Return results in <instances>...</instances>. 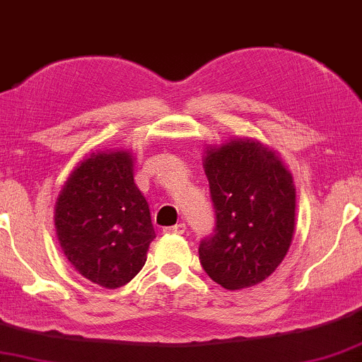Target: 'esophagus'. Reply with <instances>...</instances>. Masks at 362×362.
Masks as SVG:
<instances>
[{
  "instance_id": "34e87169",
  "label": "esophagus",
  "mask_w": 362,
  "mask_h": 362,
  "mask_svg": "<svg viewBox=\"0 0 362 362\" xmlns=\"http://www.w3.org/2000/svg\"><path fill=\"white\" fill-rule=\"evenodd\" d=\"M185 223H178L175 226H168V228L163 229V233L167 234H184L185 233Z\"/></svg>"
}]
</instances>
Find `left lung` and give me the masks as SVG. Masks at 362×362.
I'll use <instances>...</instances> for the list:
<instances>
[{"label":"left lung","mask_w":362,"mask_h":362,"mask_svg":"<svg viewBox=\"0 0 362 362\" xmlns=\"http://www.w3.org/2000/svg\"><path fill=\"white\" fill-rule=\"evenodd\" d=\"M216 228L199 246L204 272L226 290L258 285L288 252L295 229V187L280 158L252 139L207 150Z\"/></svg>","instance_id":"8db88e82"}]
</instances>
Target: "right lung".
I'll use <instances>...</instances> for the list:
<instances>
[{
  "label": "right lung",
  "mask_w": 362,
  "mask_h": 362,
  "mask_svg": "<svg viewBox=\"0 0 362 362\" xmlns=\"http://www.w3.org/2000/svg\"><path fill=\"white\" fill-rule=\"evenodd\" d=\"M55 228L64 255L87 280L104 288L132 281L156 238L132 155L104 151L77 165L57 199Z\"/></svg>",
  "instance_id": "1"
}]
</instances>
